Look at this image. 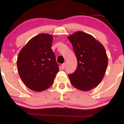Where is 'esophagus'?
Returning a JSON list of instances; mask_svg holds the SVG:
<instances>
[{
	"label": "esophagus",
	"mask_w": 124,
	"mask_h": 124,
	"mask_svg": "<svg viewBox=\"0 0 124 124\" xmlns=\"http://www.w3.org/2000/svg\"><path fill=\"white\" fill-rule=\"evenodd\" d=\"M65 63L62 64V65H61V68H62V69H65Z\"/></svg>",
	"instance_id": "1"
}]
</instances>
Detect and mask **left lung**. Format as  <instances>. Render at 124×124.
Returning a JSON list of instances; mask_svg holds the SVG:
<instances>
[{"label": "left lung", "mask_w": 124, "mask_h": 124, "mask_svg": "<svg viewBox=\"0 0 124 124\" xmlns=\"http://www.w3.org/2000/svg\"><path fill=\"white\" fill-rule=\"evenodd\" d=\"M78 61L73 73L69 75L71 84L76 89L89 91L103 80L108 65L106 49L94 37L83 31L68 36Z\"/></svg>", "instance_id": "left-lung-1"}]
</instances>
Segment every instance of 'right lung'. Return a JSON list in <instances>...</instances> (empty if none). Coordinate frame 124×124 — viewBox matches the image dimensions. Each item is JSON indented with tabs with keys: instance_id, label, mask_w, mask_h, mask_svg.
I'll use <instances>...</instances> for the list:
<instances>
[{
	"instance_id": "right-lung-1",
	"label": "right lung",
	"mask_w": 124,
	"mask_h": 124,
	"mask_svg": "<svg viewBox=\"0 0 124 124\" xmlns=\"http://www.w3.org/2000/svg\"><path fill=\"white\" fill-rule=\"evenodd\" d=\"M53 36L39 34L28 41L18 54L17 65L20 77L27 87L42 92L53 84L59 70L51 49Z\"/></svg>"
}]
</instances>
